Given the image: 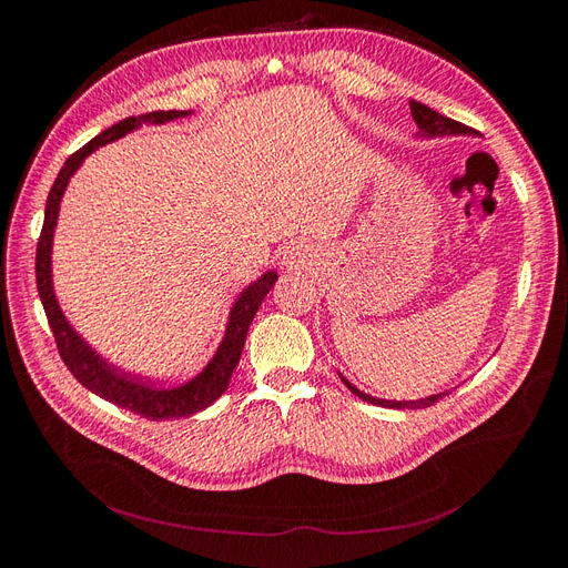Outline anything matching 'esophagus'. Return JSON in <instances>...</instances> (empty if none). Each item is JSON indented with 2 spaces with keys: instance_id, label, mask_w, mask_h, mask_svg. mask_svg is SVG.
Segmentation results:
<instances>
[{
  "instance_id": "34e87169",
  "label": "esophagus",
  "mask_w": 568,
  "mask_h": 568,
  "mask_svg": "<svg viewBox=\"0 0 568 568\" xmlns=\"http://www.w3.org/2000/svg\"><path fill=\"white\" fill-rule=\"evenodd\" d=\"M311 261H313L311 248L298 244V242L284 246V251H282V265L288 270H301L305 265H311Z\"/></svg>"
}]
</instances>
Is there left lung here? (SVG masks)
Wrapping results in <instances>:
<instances>
[{"label":"left lung","mask_w":568,"mask_h":568,"mask_svg":"<svg viewBox=\"0 0 568 568\" xmlns=\"http://www.w3.org/2000/svg\"><path fill=\"white\" fill-rule=\"evenodd\" d=\"M409 111H412V120H415L417 128H419L417 134H415L417 140H436V136H459V134H467V136H469V134H474L471 128L457 123V120H453V118L440 115L438 111L419 104V101H415V99L409 101ZM338 376H341V382L346 384L348 390L355 393L359 400L372 403V405H382V407H393V409H422V407L434 405L436 400L443 398V395L450 393V390H443V393L426 395V398H419V400H386V398H374V395H369V393H365V390H359V388L353 386L343 374H338Z\"/></svg>","instance_id":"8db88e82"}]
</instances>
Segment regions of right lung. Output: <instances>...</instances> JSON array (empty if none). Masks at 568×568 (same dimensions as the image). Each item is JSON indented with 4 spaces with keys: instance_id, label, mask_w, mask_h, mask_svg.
Here are the masks:
<instances>
[{
    "instance_id": "add662e5",
    "label": "right lung",
    "mask_w": 568,
    "mask_h": 568,
    "mask_svg": "<svg viewBox=\"0 0 568 568\" xmlns=\"http://www.w3.org/2000/svg\"><path fill=\"white\" fill-rule=\"evenodd\" d=\"M186 115H192V111H153L144 115H132V118L120 120V123L111 125L101 134H97L92 142H88L80 151H75L73 156L63 163L61 173L47 196L44 225L38 242V263H36L38 291L51 326V334L57 338L59 355L65 363V367L71 369V374L84 388L97 393L99 398H104L118 407L130 409L134 415H142L153 422L194 415V412H201L209 405H213L220 395L227 390L232 372L239 365V357H242V351H244L248 326L257 313V307H261V303L270 294V288L274 286V282H277V272L267 270L255 282H251L244 291H239L236 301L230 307L225 334H222L220 346L209 359V365H205L196 376H192L189 382L173 388H165V386H153V384L140 382L130 374L118 372L75 332V326L68 322L57 298L54 277H51V248H54V232H57L59 211H61V201L68 189V182H71V178L78 173V168L84 163V159H88L92 151H97L99 146H106L134 130H140L142 125H165Z\"/></svg>"
}]
</instances>
